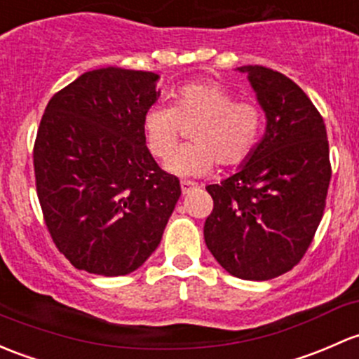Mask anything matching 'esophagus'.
<instances>
[{
	"label": "esophagus",
	"instance_id": "esophagus-1",
	"mask_svg": "<svg viewBox=\"0 0 359 359\" xmlns=\"http://www.w3.org/2000/svg\"><path fill=\"white\" fill-rule=\"evenodd\" d=\"M180 189H182L184 194H189V192L194 189V182H189V180H182V182H180Z\"/></svg>",
	"mask_w": 359,
	"mask_h": 359
}]
</instances>
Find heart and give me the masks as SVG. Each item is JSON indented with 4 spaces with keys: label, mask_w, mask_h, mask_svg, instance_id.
I'll return each mask as SVG.
<instances>
[{
    "label": "heart",
    "mask_w": 359,
    "mask_h": 359,
    "mask_svg": "<svg viewBox=\"0 0 359 359\" xmlns=\"http://www.w3.org/2000/svg\"><path fill=\"white\" fill-rule=\"evenodd\" d=\"M262 107L237 97L215 82H198L177 89L173 107L153 104L142 116L146 144L156 158L168 156L178 140L182 123H198L191 135L194 145L181 147L165 161L179 177H203L215 163L236 167L252 153L263 130Z\"/></svg>",
    "instance_id": "obj_1"
}]
</instances>
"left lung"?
<instances>
[{"instance_id": "8db88e82", "label": "left lung", "mask_w": 359, "mask_h": 359, "mask_svg": "<svg viewBox=\"0 0 359 359\" xmlns=\"http://www.w3.org/2000/svg\"><path fill=\"white\" fill-rule=\"evenodd\" d=\"M236 70L248 75L266 129L236 173L206 186L213 211L205 243L233 277L270 280L299 263L318 229L332 175L329 141L296 82L259 65Z\"/></svg>"}]
</instances>
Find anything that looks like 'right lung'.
I'll list each match as a JSON object with an SVG mask.
<instances>
[{"label":"right lung","mask_w":359,"mask_h":359,"mask_svg":"<svg viewBox=\"0 0 359 359\" xmlns=\"http://www.w3.org/2000/svg\"><path fill=\"white\" fill-rule=\"evenodd\" d=\"M153 72L90 70L48 103L34 144L37 198L60 252L89 273L137 270L180 198L146 146L142 116L160 97Z\"/></svg>","instance_id":"add662e5"}]
</instances>
